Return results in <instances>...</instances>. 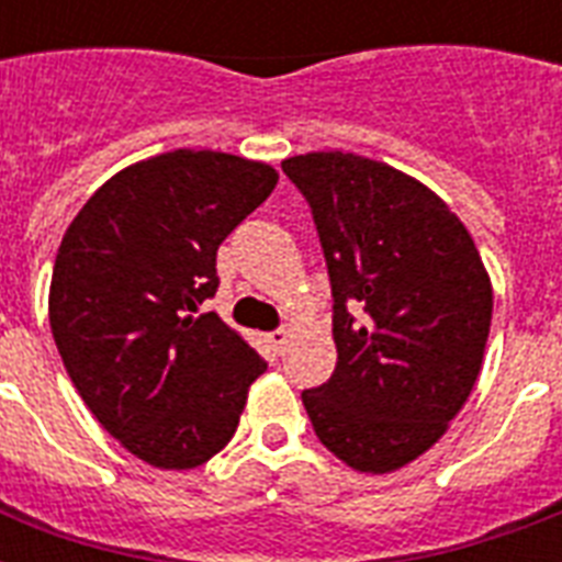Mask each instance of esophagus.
I'll return each instance as SVG.
<instances>
[{
  "instance_id": "34e87169",
  "label": "esophagus",
  "mask_w": 562,
  "mask_h": 562,
  "mask_svg": "<svg viewBox=\"0 0 562 562\" xmlns=\"http://www.w3.org/2000/svg\"><path fill=\"white\" fill-rule=\"evenodd\" d=\"M268 344H271L277 356H282V352H285V344H289V333H285V329H273V333H268Z\"/></svg>"
}]
</instances>
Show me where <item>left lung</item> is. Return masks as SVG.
I'll list each match as a JSON object with an SVG mask.
<instances>
[{"instance_id":"obj_1","label":"left lung","mask_w":562,"mask_h":562,"mask_svg":"<svg viewBox=\"0 0 562 562\" xmlns=\"http://www.w3.org/2000/svg\"><path fill=\"white\" fill-rule=\"evenodd\" d=\"M312 206L338 364L303 391L321 443L359 472L431 449L481 373L493 285L461 218L419 180L359 154L282 160Z\"/></svg>"}]
</instances>
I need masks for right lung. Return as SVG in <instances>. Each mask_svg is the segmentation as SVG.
I'll return each instance as SVG.
<instances>
[{
    "mask_svg": "<svg viewBox=\"0 0 562 562\" xmlns=\"http://www.w3.org/2000/svg\"><path fill=\"white\" fill-rule=\"evenodd\" d=\"M265 162L160 154L104 183L57 247L48 324L92 417L139 461L192 470L236 435L259 352L215 312L218 245L273 192Z\"/></svg>",
    "mask_w": 562,
    "mask_h": 562,
    "instance_id": "right-lung-1",
    "label": "right lung"
}]
</instances>
